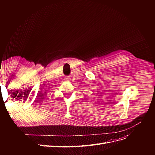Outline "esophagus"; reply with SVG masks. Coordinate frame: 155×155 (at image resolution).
<instances>
[{"instance_id":"34e87169","label":"esophagus","mask_w":155,"mask_h":155,"mask_svg":"<svg viewBox=\"0 0 155 155\" xmlns=\"http://www.w3.org/2000/svg\"><path fill=\"white\" fill-rule=\"evenodd\" d=\"M64 80H66V81H68V82H70V78H69V77H65L64 78Z\"/></svg>"}]
</instances>
